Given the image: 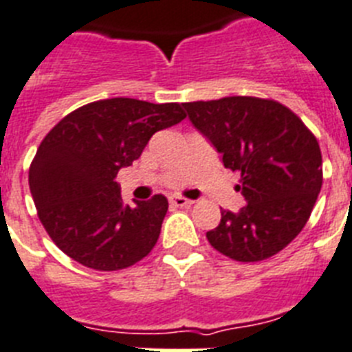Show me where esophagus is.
Here are the masks:
<instances>
[{
  "mask_svg": "<svg viewBox=\"0 0 352 352\" xmlns=\"http://www.w3.org/2000/svg\"><path fill=\"white\" fill-rule=\"evenodd\" d=\"M170 204L175 206V208H184V206L193 204V201H190V199H186V197H181V195H173L170 197Z\"/></svg>",
  "mask_w": 352,
  "mask_h": 352,
  "instance_id": "34e87169",
  "label": "esophagus"
}]
</instances>
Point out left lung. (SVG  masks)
<instances>
[{
  "label": "left lung",
  "instance_id": "obj_1",
  "mask_svg": "<svg viewBox=\"0 0 352 352\" xmlns=\"http://www.w3.org/2000/svg\"><path fill=\"white\" fill-rule=\"evenodd\" d=\"M193 126L211 141L222 162L241 171L248 204L222 211L206 233L219 253L260 262L289 244L309 221L322 188V151L295 111L273 99L233 96L182 102Z\"/></svg>",
  "mask_w": 352,
  "mask_h": 352
}]
</instances>
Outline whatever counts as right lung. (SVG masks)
Returning <instances> with one entry per match:
<instances>
[{
  "instance_id": "obj_1",
  "label": "right lung",
  "mask_w": 352,
  "mask_h": 352,
  "mask_svg": "<svg viewBox=\"0 0 352 352\" xmlns=\"http://www.w3.org/2000/svg\"><path fill=\"white\" fill-rule=\"evenodd\" d=\"M184 117L179 102L113 97L70 111L48 131L28 184L43 228L65 255L92 270L119 271L153 250L168 199L124 204L116 177L155 131Z\"/></svg>"
}]
</instances>
